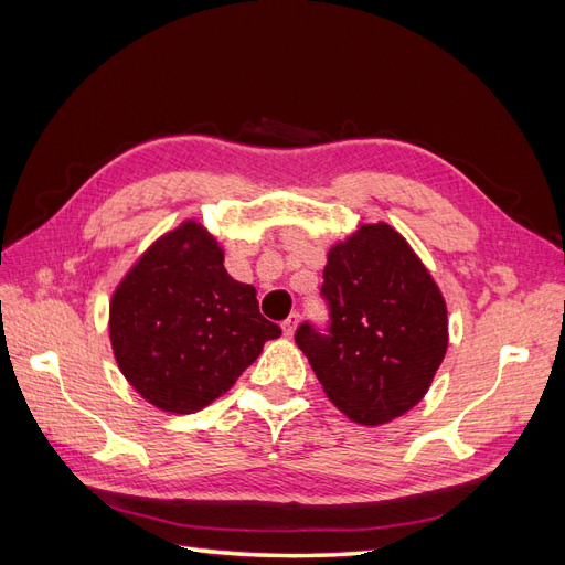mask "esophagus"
I'll return each instance as SVG.
<instances>
[{
	"label": "esophagus",
	"mask_w": 565,
	"mask_h": 565,
	"mask_svg": "<svg viewBox=\"0 0 565 565\" xmlns=\"http://www.w3.org/2000/svg\"><path fill=\"white\" fill-rule=\"evenodd\" d=\"M297 324H299V313H292L285 322H282V332L285 337H292L297 332Z\"/></svg>",
	"instance_id": "34e87169"
}]
</instances>
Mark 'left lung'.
Masks as SVG:
<instances>
[{
    "mask_svg": "<svg viewBox=\"0 0 565 565\" xmlns=\"http://www.w3.org/2000/svg\"><path fill=\"white\" fill-rule=\"evenodd\" d=\"M330 334L303 322L295 334L341 413L380 426L413 409L448 351V306L429 268L388 226L358 224L330 247L322 270Z\"/></svg>",
    "mask_w": 565,
    "mask_h": 565,
    "instance_id": "1",
    "label": "left lung"
}]
</instances>
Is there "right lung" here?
I'll use <instances>...</instances> for the list:
<instances>
[{"instance_id": "right-lung-1", "label": "right lung", "mask_w": 565, "mask_h": 565, "mask_svg": "<svg viewBox=\"0 0 565 565\" xmlns=\"http://www.w3.org/2000/svg\"><path fill=\"white\" fill-rule=\"evenodd\" d=\"M115 363L139 396L169 415L221 398L280 328L259 313L256 289L224 266V247L183 221L152 243L110 297Z\"/></svg>"}]
</instances>
